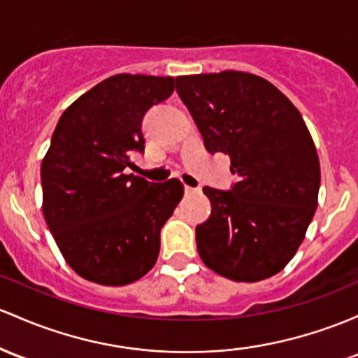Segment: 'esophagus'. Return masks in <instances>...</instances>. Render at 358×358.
<instances>
[{
    "mask_svg": "<svg viewBox=\"0 0 358 358\" xmlns=\"http://www.w3.org/2000/svg\"><path fill=\"white\" fill-rule=\"evenodd\" d=\"M199 192H200V188H195V187H188V185H185V194H187V195L199 194Z\"/></svg>",
    "mask_w": 358,
    "mask_h": 358,
    "instance_id": "34e87169",
    "label": "esophagus"
}]
</instances>
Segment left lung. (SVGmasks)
Wrapping results in <instances>:
<instances>
[{
	"instance_id": "8db88e82",
	"label": "left lung",
	"mask_w": 358,
	"mask_h": 358,
	"mask_svg": "<svg viewBox=\"0 0 358 358\" xmlns=\"http://www.w3.org/2000/svg\"><path fill=\"white\" fill-rule=\"evenodd\" d=\"M176 93L207 151L229 155L238 176L229 190L203 187L212 210L195 227L200 258L231 280L272 277L317 207L320 159L299 110L270 81L239 71L178 76Z\"/></svg>"
}]
</instances>
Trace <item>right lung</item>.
Instances as JSON below:
<instances>
[{"label": "right lung", "mask_w": 358, "mask_h": 358, "mask_svg": "<svg viewBox=\"0 0 358 358\" xmlns=\"http://www.w3.org/2000/svg\"><path fill=\"white\" fill-rule=\"evenodd\" d=\"M171 76L115 74L64 110L41 166L44 217L71 268L127 285L155 266L161 227L183 197L180 180L127 173L144 152L143 119L171 96Z\"/></svg>", "instance_id": "1"}]
</instances>
